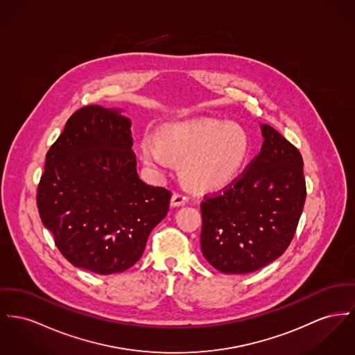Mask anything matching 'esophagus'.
<instances>
[{
	"label": "esophagus",
	"instance_id": "1",
	"mask_svg": "<svg viewBox=\"0 0 355 355\" xmlns=\"http://www.w3.org/2000/svg\"><path fill=\"white\" fill-rule=\"evenodd\" d=\"M189 202V198L184 195V193H182V192H175L173 195H172V198H171V206H173V207H176V206H183V205H186Z\"/></svg>",
	"mask_w": 355,
	"mask_h": 355
}]
</instances>
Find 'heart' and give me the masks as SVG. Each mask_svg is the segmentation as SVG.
Listing matches in <instances>:
<instances>
[{
  "label": "heart",
  "mask_w": 355,
  "mask_h": 355,
  "mask_svg": "<svg viewBox=\"0 0 355 355\" xmlns=\"http://www.w3.org/2000/svg\"><path fill=\"white\" fill-rule=\"evenodd\" d=\"M141 148L148 164L164 169L169 166L168 153L182 160V173L191 186L214 191L236 179L248 159L250 142L236 123L199 119L166 126L159 140L145 136Z\"/></svg>",
  "instance_id": "b5f03b06"
}]
</instances>
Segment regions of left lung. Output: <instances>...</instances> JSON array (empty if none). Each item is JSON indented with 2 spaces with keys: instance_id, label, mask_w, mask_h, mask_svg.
Instances as JSON below:
<instances>
[{
  "instance_id": "left-lung-1",
  "label": "left lung",
  "mask_w": 355,
  "mask_h": 355,
  "mask_svg": "<svg viewBox=\"0 0 355 355\" xmlns=\"http://www.w3.org/2000/svg\"><path fill=\"white\" fill-rule=\"evenodd\" d=\"M261 133L260 153L200 203V248L222 273H252L279 259L303 213L307 189L299 149L266 123Z\"/></svg>"
}]
</instances>
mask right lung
<instances>
[{
	"mask_svg": "<svg viewBox=\"0 0 355 355\" xmlns=\"http://www.w3.org/2000/svg\"><path fill=\"white\" fill-rule=\"evenodd\" d=\"M130 126L121 110L80 107L51 145L37 186L42 222L60 253L98 275L140 260L169 209L171 191L137 175Z\"/></svg>",
	"mask_w": 355,
	"mask_h": 355,
	"instance_id": "add662e5",
	"label": "right lung"
}]
</instances>
